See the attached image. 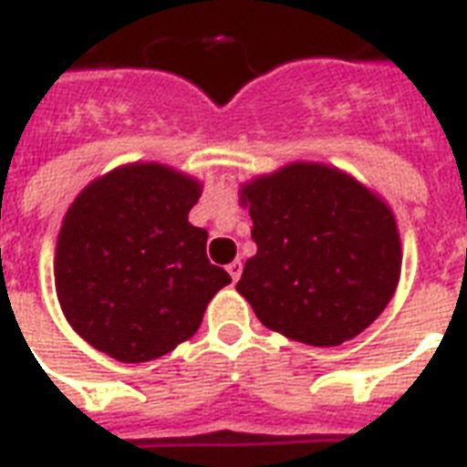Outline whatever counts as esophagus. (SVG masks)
Masks as SVG:
<instances>
[{
	"label": "esophagus",
	"instance_id": "obj_1",
	"mask_svg": "<svg viewBox=\"0 0 467 467\" xmlns=\"http://www.w3.org/2000/svg\"><path fill=\"white\" fill-rule=\"evenodd\" d=\"M227 274L233 276L234 284L240 281V276H242V262H240V259H237V262H233V264H227Z\"/></svg>",
	"mask_w": 467,
	"mask_h": 467
}]
</instances>
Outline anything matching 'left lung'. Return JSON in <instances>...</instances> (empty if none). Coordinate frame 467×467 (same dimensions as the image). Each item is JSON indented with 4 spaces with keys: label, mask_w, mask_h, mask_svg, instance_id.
I'll return each mask as SVG.
<instances>
[{
    "label": "left lung",
    "mask_w": 467,
    "mask_h": 467,
    "mask_svg": "<svg viewBox=\"0 0 467 467\" xmlns=\"http://www.w3.org/2000/svg\"><path fill=\"white\" fill-rule=\"evenodd\" d=\"M256 254L237 291L264 327L310 347L361 334L398 288L402 249L385 201L339 169L293 161L244 183Z\"/></svg>",
    "instance_id": "8db88e82"
}]
</instances>
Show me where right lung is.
<instances>
[{"label": "right lung", "mask_w": 467, "mask_h": 467, "mask_svg": "<svg viewBox=\"0 0 467 467\" xmlns=\"http://www.w3.org/2000/svg\"><path fill=\"white\" fill-rule=\"evenodd\" d=\"M198 198L196 179L157 161L113 169L75 198L57 234L55 288L84 341L142 363L196 334L233 281L208 262V233L189 223Z\"/></svg>", "instance_id": "add662e5"}]
</instances>
